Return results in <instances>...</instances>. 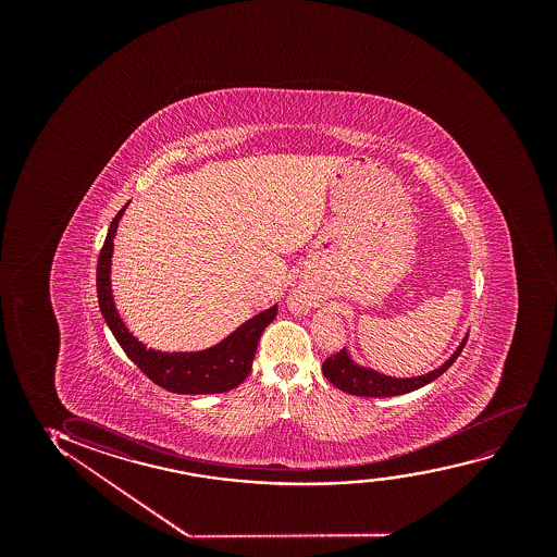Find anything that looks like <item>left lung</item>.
<instances>
[{
	"label": "left lung",
	"instance_id": "obj_1",
	"mask_svg": "<svg viewBox=\"0 0 557 557\" xmlns=\"http://www.w3.org/2000/svg\"><path fill=\"white\" fill-rule=\"evenodd\" d=\"M468 335L462 338V343L458 344L457 350L453 351L443 366L437 367L434 371L419 376H409V379H397V376H388V374L379 373L371 367H363L356 363L351 359L350 351L343 350L325 359L323 363V374L333 386L343 389L346 394L361 397H389L409 394L412 389L422 388L430 382L435 381L437 376H442L449 369L455 359L460 356V351L465 348Z\"/></svg>",
	"mask_w": 557,
	"mask_h": 557
}]
</instances>
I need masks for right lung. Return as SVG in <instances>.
I'll return each mask as SVG.
<instances>
[{
  "label": "right lung",
  "mask_w": 557,
  "mask_h": 557,
  "mask_svg": "<svg viewBox=\"0 0 557 557\" xmlns=\"http://www.w3.org/2000/svg\"><path fill=\"white\" fill-rule=\"evenodd\" d=\"M127 206H123L122 211L115 214L114 221L110 224L97 264V297L100 312L110 331L114 333L115 341L150 381L173 394H222L236 388L251 371L260 335L277 315V306L274 305L264 312L252 315L251 320L245 321L232 335L206 350L160 351L146 348V344L129 333V329L125 327L120 313L115 310L110 282L115 232Z\"/></svg>",
  "instance_id": "add662e5"
}]
</instances>
